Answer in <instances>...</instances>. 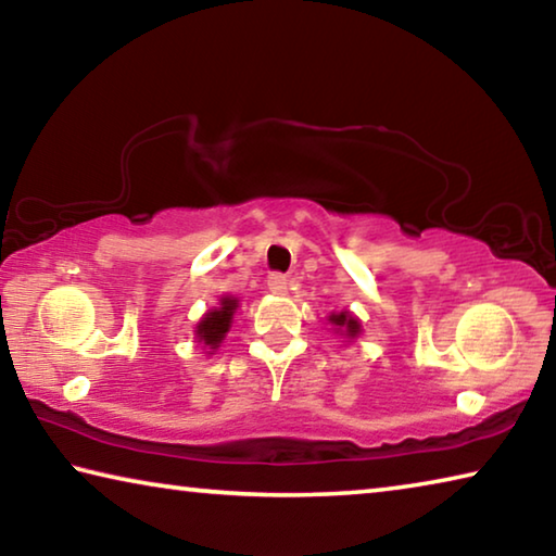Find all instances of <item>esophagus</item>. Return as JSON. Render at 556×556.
I'll list each match as a JSON object with an SVG mask.
<instances>
[{"label":"esophagus","instance_id":"1","mask_svg":"<svg viewBox=\"0 0 556 556\" xmlns=\"http://www.w3.org/2000/svg\"><path fill=\"white\" fill-rule=\"evenodd\" d=\"M267 287L271 294H285L287 287H289V279L285 275H279V271H275V275L267 277Z\"/></svg>","mask_w":556,"mask_h":556}]
</instances>
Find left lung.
<instances>
[{"mask_svg":"<svg viewBox=\"0 0 556 556\" xmlns=\"http://www.w3.org/2000/svg\"><path fill=\"white\" fill-rule=\"evenodd\" d=\"M328 321H331L333 326H338V328H345V333L348 336H353L355 338V333L361 331V324H357V318L355 316H351L348 312H341V314H331V318H328Z\"/></svg>","mask_w":556,"mask_h":556,"instance_id":"8db88e82","label":"left lung"}]
</instances>
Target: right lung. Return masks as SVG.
I'll list each match as a JSON object with an SVG mask.
<instances>
[{
  "mask_svg": "<svg viewBox=\"0 0 556 556\" xmlns=\"http://www.w3.org/2000/svg\"><path fill=\"white\" fill-rule=\"evenodd\" d=\"M235 306H238V301L235 299H223L220 301V308H213L203 316V321L199 324V341L211 345V348H218V343L223 341V336L228 333L230 321H232V314H235Z\"/></svg>",
  "mask_w": 556,
  "mask_h": 556,
  "instance_id": "1",
  "label": "right lung"
}]
</instances>
